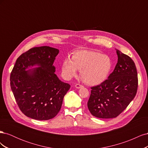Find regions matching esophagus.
<instances>
[{
    "mask_svg": "<svg viewBox=\"0 0 148 148\" xmlns=\"http://www.w3.org/2000/svg\"><path fill=\"white\" fill-rule=\"evenodd\" d=\"M83 86L82 84H79V83H77L75 84V87L77 88H78V89H79V88H82Z\"/></svg>",
    "mask_w": 148,
    "mask_h": 148,
    "instance_id": "34e87169",
    "label": "esophagus"
}]
</instances>
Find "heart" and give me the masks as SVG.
Returning a JSON list of instances; mask_svg holds the SVG:
<instances>
[{
    "label": "heart",
    "mask_w": 148,
    "mask_h": 148,
    "mask_svg": "<svg viewBox=\"0 0 148 148\" xmlns=\"http://www.w3.org/2000/svg\"><path fill=\"white\" fill-rule=\"evenodd\" d=\"M112 62L106 54L92 51L76 52L72 58L66 57L62 62V72L66 78L77 75L78 70L84 82L89 85L101 84L108 77Z\"/></svg>",
    "instance_id": "1"
}]
</instances>
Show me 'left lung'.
<instances>
[{"label": "left lung", "instance_id": "obj_1", "mask_svg": "<svg viewBox=\"0 0 148 148\" xmlns=\"http://www.w3.org/2000/svg\"><path fill=\"white\" fill-rule=\"evenodd\" d=\"M118 62L108 78L91 88L88 107L92 115L101 119L117 117L135 97L138 73L135 63L128 56L116 51Z\"/></svg>", "mask_w": 148, "mask_h": 148}]
</instances>
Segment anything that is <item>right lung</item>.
Masks as SVG:
<instances>
[{"label":"right lung","instance_id":"right-lung-1","mask_svg":"<svg viewBox=\"0 0 148 148\" xmlns=\"http://www.w3.org/2000/svg\"><path fill=\"white\" fill-rule=\"evenodd\" d=\"M59 51L49 46L29 49L18 58L10 74V87L20 110L38 120L53 118L70 85L61 82L53 65ZM38 64L40 67L25 71Z\"/></svg>","mask_w":148,"mask_h":148}]
</instances>
